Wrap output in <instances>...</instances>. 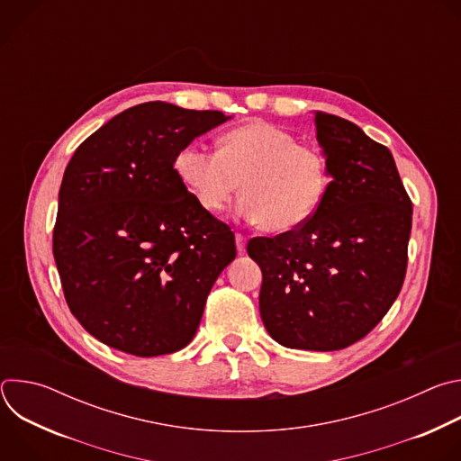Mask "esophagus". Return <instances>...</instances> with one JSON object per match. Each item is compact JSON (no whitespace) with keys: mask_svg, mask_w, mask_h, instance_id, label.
Returning <instances> with one entry per match:
<instances>
[{"mask_svg":"<svg viewBox=\"0 0 461 461\" xmlns=\"http://www.w3.org/2000/svg\"><path fill=\"white\" fill-rule=\"evenodd\" d=\"M235 246H237V251H239V253H244V251H246V237L240 235V233H237V235H235Z\"/></svg>","mask_w":461,"mask_h":461,"instance_id":"1","label":"esophagus"}]
</instances>
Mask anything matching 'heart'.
Returning a JSON list of instances; mask_svg holds the SVG:
<instances>
[{
    "label": "heart",
    "mask_w": 461,
    "mask_h": 461,
    "mask_svg": "<svg viewBox=\"0 0 461 461\" xmlns=\"http://www.w3.org/2000/svg\"><path fill=\"white\" fill-rule=\"evenodd\" d=\"M175 173L206 213H221L240 182L237 215L276 233L306 224L330 187L326 157L297 144L288 131L251 120L219 139L217 153L189 144L175 157Z\"/></svg>",
    "instance_id": "1"
}]
</instances>
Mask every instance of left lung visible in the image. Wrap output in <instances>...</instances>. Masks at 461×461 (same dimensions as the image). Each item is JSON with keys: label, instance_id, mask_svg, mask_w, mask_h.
Returning <instances> with one entry per match:
<instances>
[{"label": "left lung", "instance_id": "1", "mask_svg": "<svg viewBox=\"0 0 461 461\" xmlns=\"http://www.w3.org/2000/svg\"><path fill=\"white\" fill-rule=\"evenodd\" d=\"M330 187L294 231L248 242L262 272L258 310L283 347L332 352L361 338L396 301L412 203L392 153L356 123L315 111Z\"/></svg>", "mask_w": 461, "mask_h": 461}]
</instances>
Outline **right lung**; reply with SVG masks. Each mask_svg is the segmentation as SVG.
Listing matches in <instances>:
<instances>
[{
    "label": "right lung",
    "mask_w": 461,
    "mask_h": 461,
    "mask_svg": "<svg viewBox=\"0 0 461 461\" xmlns=\"http://www.w3.org/2000/svg\"><path fill=\"white\" fill-rule=\"evenodd\" d=\"M231 116L166 102L111 118L65 167L52 253L86 330L139 357L184 348L235 258L230 228L175 173L176 153Z\"/></svg>",
    "instance_id": "obj_1"
}]
</instances>
